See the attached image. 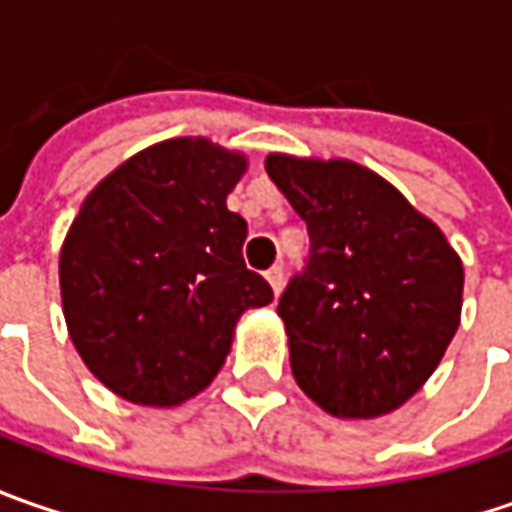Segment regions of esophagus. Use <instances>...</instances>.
Returning <instances> with one entry per match:
<instances>
[{
  "mask_svg": "<svg viewBox=\"0 0 512 512\" xmlns=\"http://www.w3.org/2000/svg\"><path fill=\"white\" fill-rule=\"evenodd\" d=\"M267 282H270V287H273V293L279 296L282 293V287H285V270H282V265H273L270 270L265 273Z\"/></svg>",
  "mask_w": 512,
  "mask_h": 512,
  "instance_id": "obj_1",
  "label": "esophagus"
}]
</instances>
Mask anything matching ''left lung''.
Returning a JSON list of instances; mask_svg holds the SVG:
<instances>
[{"mask_svg": "<svg viewBox=\"0 0 512 512\" xmlns=\"http://www.w3.org/2000/svg\"><path fill=\"white\" fill-rule=\"evenodd\" d=\"M265 170L310 233L305 273L279 299L293 379L336 419L393 413L459 330V253L359 162L270 153Z\"/></svg>", "mask_w": 512, "mask_h": 512, "instance_id": "8db88e82", "label": "left lung"}]
</instances>
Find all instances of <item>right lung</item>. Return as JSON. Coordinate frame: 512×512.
Listing matches in <instances>:
<instances>
[{"mask_svg": "<svg viewBox=\"0 0 512 512\" xmlns=\"http://www.w3.org/2000/svg\"><path fill=\"white\" fill-rule=\"evenodd\" d=\"M247 156L205 136L139 150L85 196L59 253L70 342L116 396L176 407L222 370L236 322L273 302L227 210Z\"/></svg>", "mask_w": 512, "mask_h": 512, "instance_id": "right-lung-1", "label": "right lung"}]
</instances>
